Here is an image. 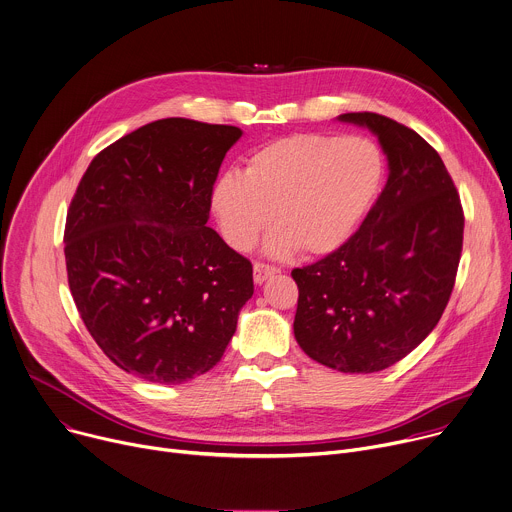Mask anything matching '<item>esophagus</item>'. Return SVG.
<instances>
[{
  "instance_id": "34e87169",
  "label": "esophagus",
  "mask_w": 512,
  "mask_h": 512,
  "mask_svg": "<svg viewBox=\"0 0 512 512\" xmlns=\"http://www.w3.org/2000/svg\"><path fill=\"white\" fill-rule=\"evenodd\" d=\"M276 272H278V268L268 266V264H262V262H256V264H254V282H256V284H262V282H266L270 276H274Z\"/></svg>"
}]
</instances>
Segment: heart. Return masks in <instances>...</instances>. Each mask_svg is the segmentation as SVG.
<instances>
[{
	"instance_id": "heart-1",
	"label": "heart",
	"mask_w": 512,
	"mask_h": 512,
	"mask_svg": "<svg viewBox=\"0 0 512 512\" xmlns=\"http://www.w3.org/2000/svg\"><path fill=\"white\" fill-rule=\"evenodd\" d=\"M383 157L363 137L298 133L256 149L244 175L224 173L212 189V212L234 250L264 242L272 258L329 254L343 246L373 206L383 181Z\"/></svg>"
}]
</instances>
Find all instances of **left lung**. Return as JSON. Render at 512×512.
Segmentation results:
<instances>
[{
    "instance_id": "8db88e82",
    "label": "left lung",
    "mask_w": 512,
    "mask_h": 512,
    "mask_svg": "<svg viewBox=\"0 0 512 512\" xmlns=\"http://www.w3.org/2000/svg\"><path fill=\"white\" fill-rule=\"evenodd\" d=\"M337 119L377 137L389 175L339 250L292 270V327L317 363L375 373L412 353L438 325L456 280L464 214L442 157L416 131L375 113Z\"/></svg>"
}]
</instances>
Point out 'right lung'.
Listing matches in <instances>:
<instances>
[{
    "mask_svg": "<svg viewBox=\"0 0 512 512\" xmlns=\"http://www.w3.org/2000/svg\"><path fill=\"white\" fill-rule=\"evenodd\" d=\"M242 129L149 123L100 151L64 230L76 309L105 355L175 385L224 355L254 294L252 264L208 228L212 189Z\"/></svg>",
    "mask_w": 512,
    "mask_h": 512,
    "instance_id": "add662e5",
    "label": "right lung"
}]
</instances>
